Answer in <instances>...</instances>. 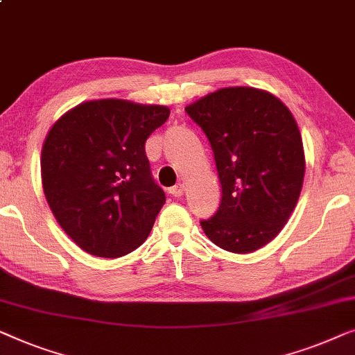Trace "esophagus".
Returning a JSON list of instances; mask_svg holds the SVG:
<instances>
[{
	"mask_svg": "<svg viewBox=\"0 0 355 355\" xmlns=\"http://www.w3.org/2000/svg\"><path fill=\"white\" fill-rule=\"evenodd\" d=\"M183 191H184V187H183V184H175V187L168 188V193H171L172 196H175V198H180V196H182Z\"/></svg>",
	"mask_w": 355,
	"mask_h": 355,
	"instance_id": "1",
	"label": "esophagus"
}]
</instances>
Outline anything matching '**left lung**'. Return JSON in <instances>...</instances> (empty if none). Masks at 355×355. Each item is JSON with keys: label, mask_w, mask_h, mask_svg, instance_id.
Segmentation results:
<instances>
[{"label": "left lung", "mask_w": 355, "mask_h": 355, "mask_svg": "<svg viewBox=\"0 0 355 355\" xmlns=\"http://www.w3.org/2000/svg\"><path fill=\"white\" fill-rule=\"evenodd\" d=\"M184 111L209 138L222 184L204 233L228 252L257 251L282 232L301 194L306 156L296 119L275 94L252 87L220 88Z\"/></svg>", "instance_id": "left-lung-1"}]
</instances>
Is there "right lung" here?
Here are the masks:
<instances>
[{
	"mask_svg": "<svg viewBox=\"0 0 355 355\" xmlns=\"http://www.w3.org/2000/svg\"><path fill=\"white\" fill-rule=\"evenodd\" d=\"M171 109L93 99L49 128L42 183L53 216L85 252L116 259L146 241L166 194L151 177L144 143Z\"/></svg>",
	"mask_w": 355,
	"mask_h": 355,
	"instance_id": "add662e5",
	"label": "right lung"
}]
</instances>
